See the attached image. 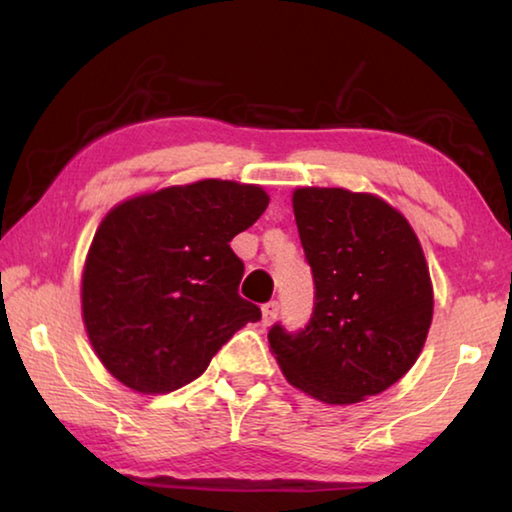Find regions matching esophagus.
Listing matches in <instances>:
<instances>
[{
  "label": "esophagus",
  "mask_w": 512,
  "mask_h": 512,
  "mask_svg": "<svg viewBox=\"0 0 512 512\" xmlns=\"http://www.w3.org/2000/svg\"><path fill=\"white\" fill-rule=\"evenodd\" d=\"M277 314H280V302H277V300L266 302V305L262 307V320H264V325H271L273 320L277 318Z\"/></svg>",
  "instance_id": "1"
}]
</instances>
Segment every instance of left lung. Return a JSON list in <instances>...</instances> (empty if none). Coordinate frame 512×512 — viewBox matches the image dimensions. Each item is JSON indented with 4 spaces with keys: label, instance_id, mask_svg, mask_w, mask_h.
<instances>
[{
    "label": "left lung",
    "instance_id": "obj_1",
    "mask_svg": "<svg viewBox=\"0 0 512 512\" xmlns=\"http://www.w3.org/2000/svg\"><path fill=\"white\" fill-rule=\"evenodd\" d=\"M293 214L316 291L305 329H268L284 377L325 404L384 393L420 357L433 316L418 237L386 201L341 187L296 189Z\"/></svg>",
    "mask_w": 512,
    "mask_h": 512
}]
</instances>
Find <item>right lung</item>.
<instances>
[{"mask_svg": "<svg viewBox=\"0 0 512 512\" xmlns=\"http://www.w3.org/2000/svg\"><path fill=\"white\" fill-rule=\"evenodd\" d=\"M268 205L257 185L198 180L119 203L83 268V323L112 377L169 393L201 377L223 343L262 311L239 296L230 241Z\"/></svg>", "mask_w": 512, "mask_h": 512, "instance_id": "obj_1", "label": "right lung"}]
</instances>
